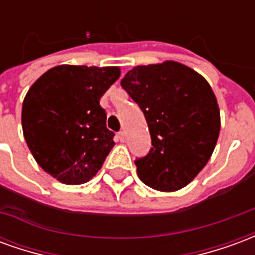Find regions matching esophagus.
I'll list each match as a JSON object with an SVG mask.
<instances>
[{
  "label": "esophagus",
  "instance_id": "1",
  "mask_svg": "<svg viewBox=\"0 0 255 255\" xmlns=\"http://www.w3.org/2000/svg\"><path fill=\"white\" fill-rule=\"evenodd\" d=\"M119 139H120V142H126V132L124 131L119 132Z\"/></svg>",
  "mask_w": 255,
  "mask_h": 255
}]
</instances>
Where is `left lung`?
Instances as JSON below:
<instances>
[{"label": "left lung", "mask_w": 255, "mask_h": 255, "mask_svg": "<svg viewBox=\"0 0 255 255\" xmlns=\"http://www.w3.org/2000/svg\"><path fill=\"white\" fill-rule=\"evenodd\" d=\"M143 112L151 149L136 158L138 176L158 191L187 186L208 164L220 133V109L206 79L176 61L138 65L122 79Z\"/></svg>", "instance_id": "1"}]
</instances>
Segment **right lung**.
I'll return each instance as SVG.
<instances>
[{
    "mask_svg": "<svg viewBox=\"0 0 255 255\" xmlns=\"http://www.w3.org/2000/svg\"><path fill=\"white\" fill-rule=\"evenodd\" d=\"M119 78L117 67L58 65L25 94V142L39 166L58 182H89L115 146L100 100Z\"/></svg>",
    "mask_w": 255,
    "mask_h": 255,
    "instance_id": "add662e5",
    "label": "right lung"
}]
</instances>
